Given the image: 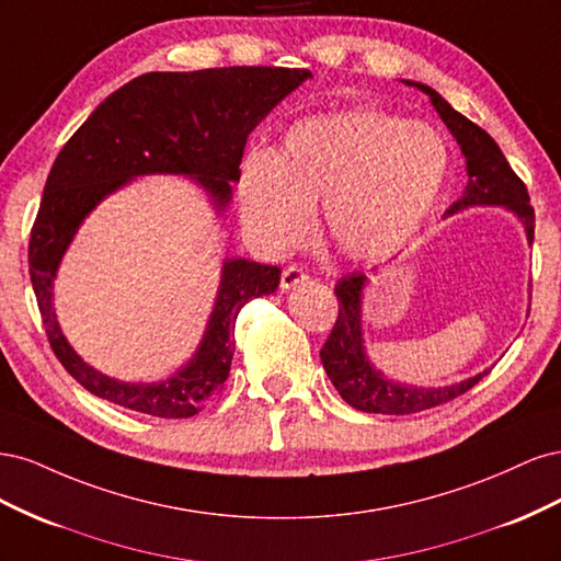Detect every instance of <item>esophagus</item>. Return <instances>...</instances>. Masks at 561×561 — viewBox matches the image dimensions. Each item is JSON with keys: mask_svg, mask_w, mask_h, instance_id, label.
I'll use <instances>...</instances> for the list:
<instances>
[{"mask_svg": "<svg viewBox=\"0 0 561 561\" xmlns=\"http://www.w3.org/2000/svg\"><path fill=\"white\" fill-rule=\"evenodd\" d=\"M309 280V276L304 274V271L299 268V266H295V264H290V266H285L283 268V274H280V290H293V287H297V285H301V283H307Z\"/></svg>", "mask_w": 561, "mask_h": 561, "instance_id": "esophagus-1", "label": "esophagus"}]
</instances>
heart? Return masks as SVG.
Segmentation results:
<instances>
[{
    "mask_svg": "<svg viewBox=\"0 0 561 561\" xmlns=\"http://www.w3.org/2000/svg\"><path fill=\"white\" fill-rule=\"evenodd\" d=\"M449 161L447 138L428 124L379 110L301 118L276 154L243 157V225L264 250L283 252L304 239L322 201L332 243L353 260H381L426 222Z\"/></svg>",
    "mask_w": 561,
    "mask_h": 561,
    "instance_id": "b5f03b06",
    "label": "heart"
}]
</instances>
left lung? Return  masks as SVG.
<instances>
[{
  "label": "left lung",
  "mask_w": 561,
  "mask_h": 561,
  "mask_svg": "<svg viewBox=\"0 0 561 561\" xmlns=\"http://www.w3.org/2000/svg\"><path fill=\"white\" fill-rule=\"evenodd\" d=\"M407 83L431 98L433 107L443 116V122L451 130L456 142L461 145L466 157L468 186L463 196L447 208V215L466 210L470 206H505L522 219L526 229V241L534 243L536 219L529 203V192H526V184L517 178L511 163L503 157L496 140L484 128L472 124L461 112H456L443 95L426 87V83ZM365 283L367 276L360 274V271H353V274H346L334 285L339 316L325 346L320 348V360L330 381L339 390V396L351 407H355V410L369 414L423 412L463 396L466 390H470L482 377L489 375L491 369H484L478 377L445 388H416L386 379L379 369L369 365L363 348L360 307Z\"/></svg>",
  "instance_id": "obj_1"
}]
</instances>
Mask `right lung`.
I'll return each mask as SVG.
<instances>
[{"instance_id": "obj_1", "label": "right lung", "mask_w": 561, "mask_h": 561, "mask_svg": "<svg viewBox=\"0 0 561 561\" xmlns=\"http://www.w3.org/2000/svg\"><path fill=\"white\" fill-rule=\"evenodd\" d=\"M309 77V70L290 67L149 72L114 91L65 142L30 231L27 262L48 344L89 393L149 416L190 419L225 386L236 351V316L250 299L276 290L278 266L227 260L196 355L161 383L116 381L83 363L56 320L54 278L83 217L133 178L194 175L217 210L227 208L248 135Z\"/></svg>"}]
</instances>
